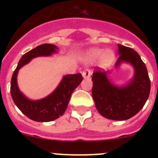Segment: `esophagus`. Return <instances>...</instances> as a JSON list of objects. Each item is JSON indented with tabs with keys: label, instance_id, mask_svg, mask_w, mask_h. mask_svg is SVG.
Instances as JSON below:
<instances>
[{
	"label": "esophagus",
	"instance_id": "obj_1",
	"mask_svg": "<svg viewBox=\"0 0 158 158\" xmlns=\"http://www.w3.org/2000/svg\"><path fill=\"white\" fill-rule=\"evenodd\" d=\"M91 70L89 69H85L82 71V76H83L84 78H85V79H88V78L90 77H91Z\"/></svg>",
	"mask_w": 158,
	"mask_h": 158
}]
</instances>
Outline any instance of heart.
<instances>
[{
  "label": "heart",
  "instance_id": "b5f03b06",
  "mask_svg": "<svg viewBox=\"0 0 158 158\" xmlns=\"http://www.w3.org/2000/svg\"><path fill=\"white\" fill-rule=\"evenodd\" d=\"M100 58V64L102 66L107 67L111 65L115 59V54L111 50L104 51L103 49L93 48L86 54V60L89 62H95Z\"/></svg>",
  "mask_w": 158,
  "mask_h": 158
}]
</instances>
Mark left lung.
<instances>
[{
  "label": "left lung",
  "mask_w": 158,
  "mask_h": 158,
  "mask_svg": "<svg viewBox=\"0 0 158 158\" xmlns=\"http://www.w3.org/2000/svg\"><path fill=\"white\" fill-rule=\"evenodd\" d=\"M115 67L128 62L135 68L133 79L123 87L114 85L107 77L109 71L96 67L93 73V95L96 109L101 115L112 120H127L146 104L150 92V80L145 63L132 48L119 45Z\"/></svg>",
  "instance_id": "obj_1"
}]
</instances>
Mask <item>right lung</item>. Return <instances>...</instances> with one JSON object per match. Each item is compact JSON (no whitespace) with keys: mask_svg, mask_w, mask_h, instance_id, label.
<instances>
[{"mask_svg":"<svg viewBox=\"0 0 158 158\" xmlns=\"http://www.w3.org/2000/svg\"><path fill=\"white\" fill-rule=\"evenodd\" d=\"M58 47L53 44H42L32 49L22 56L11 80L10 92L14 103L27 118L36 122H50L64 114L74 89L83 80L80 73L63 77L56 89L45 98L39 100L27 99L17 85L19 69L28 63L32 58L40 56H51L57 52Z\"/></svg>","mask_w":158,"mask_h":158,"instance_id":"add662e5","label":"right lung"}]
</instances>
